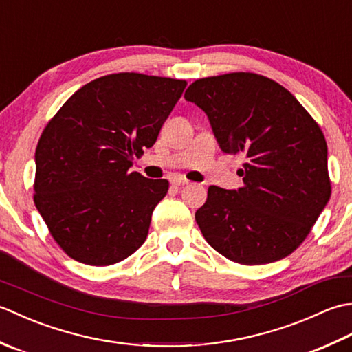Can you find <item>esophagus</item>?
<instances>
[{
  "label": "esophagus",
  "mask_w": 352,
  "mask_h": 352,
  "mask_svg": "<svg viewBox=\"0 0 352 352\" xmlns=\"http://www.w3.org/2000/svg\"><path fill=\"white\" fill-rule=\"evenodd\" d=\"M170 184L172 186H184V184H189V182L186 180L183 177H172L170 178Z\"/></svg>",
  "instance_id": "esophagus-1"
}]
</instances>
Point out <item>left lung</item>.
Masks as SVG:
<instances>
[{
    "instance_id": "left-lung-1",
    "label": "left lung",
    "mask_w": 352,
    "mask_h": 352,
    "mask_svg": "<svg viewBox=\"0 0 352 352\" xmlns=\"http://www.w3.org/2000/svg\"><path fill=\"white\" fill-rule=\"evenodd\" d=\"M184 98L206 111L222 151L245 159L242 188L210 186L197 210L204 239L241 265L287 257L331 197L320 126L286 87L254 72L199 78Z\"/></svg>"
}]
</instances>
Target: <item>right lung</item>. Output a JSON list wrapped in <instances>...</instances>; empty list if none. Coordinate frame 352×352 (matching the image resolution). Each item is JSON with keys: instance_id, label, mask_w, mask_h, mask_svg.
Wrapping results in <instances>:
<instances>
[{"instance_id": "1", "label": "right lung", "mask_w": 352, "mask_h": 352, "mask_svg": "<svg viewBox=\"0 0 352 352\" xmlns=\"http://www.w3.org/2000/svg\"><path fill=\"white\" fill-rule=\"evenodd\" d=\"M186 80L119 72L80 87L36 146L34 204L74 260L109 266L138 251L168 180L131 172L151 148Z\"/></svg>"}]
</instances>
